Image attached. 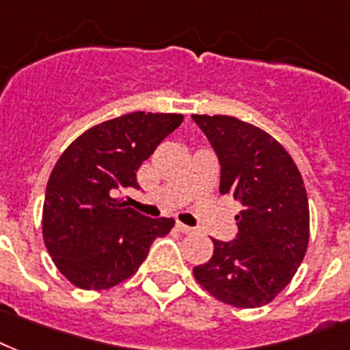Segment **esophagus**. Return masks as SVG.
Segmentation results:
<instances>
[{
	"instance_id": "1",
	"label": "esophagus",
	"mask_w": 350,
	"mask_h": 350,
	"mask_svg": "<svg viewBox=\"0 0 350 350\" xmlns=\"http://www.w3.org/2000/svg\"><path fill=\"white\" fill-rule=\"evenodd\" d=\"M177 230L180 232V234H191V232H193V228H191V226H186V224H183V223H177Z\"/></svg>"
}]
</instances>
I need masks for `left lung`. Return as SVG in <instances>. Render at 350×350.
<instances>
[{
    "label": "left lung",
    "mask_w": 350,
    "mask_h": 350,
    "mask_svg": "<svg viewBox=\"0 0 350 350\" xmlns=\"http://www.w3.org/2000/svg\"><path fill=\"white\" fill-rule=\"evenodd\" d=\"M221 164V195L241 202L235 239H213V256L193 268L212 296L262 307L283 291L308 245V199L301 173L275 138L235 116L193 115Z\"/></svg>",
    "instance_id": "8db88e82"
}]
</instances>
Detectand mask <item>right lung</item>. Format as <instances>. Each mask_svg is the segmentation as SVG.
<instances>
[{
    "label": "right lung",
    "instance_id": "right-lung-1",
    "mask_svg": "<svg viewBox=\"0 0 350 350\" xmlns=\"http://www.w3.org/2000/svg\"><path fill=\"white\" fill-rule=\"evenodd\" d=\"M183 115L129 113L91 127L56 162L43 202V241L72 285L102 291L131 278L173 219L146 217L116 193L140 189L138 167Z\"/></svg>",
    "mask_w": 350,
    "mask_h": 350
}]
</instances>
